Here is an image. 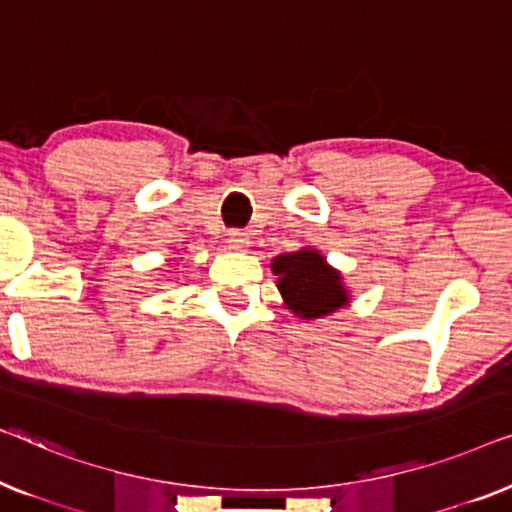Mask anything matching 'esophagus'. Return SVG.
Masks as SVG:
<instances>
[{
	"mask_svg": "<svg viewBox=\"0 0 512 512\" xmlns=\"http://www.w3.org/2000/svg\"><path fill=\"white\" fill-rule=\"evenodd\" d=\"M227 241L234 250H248L250 246V236L246 232H241V229H232V232L227 234Z\"/></svg>",
	"mask_w": 512,
	"mask_h": 512,
	"instance_id": "obj_1",
	"label": "esophagus"
}]
</instances>
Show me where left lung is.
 Segmentation results:
<instances>
[{"instance_id":"obj_1","label":"left lung","mask_w":512,"mask_h":512,"mask_svg":"<svg viewBox=\"0 0 512 512\" xmlns=\"http://www.w3.org/2000/svg\"><path fill=\"white\" fill-rule=\"evenodd\" d=\"M273 273L278 278V290L290 306V311L301 318L313 320L334 313L348 301L341 285V276L327 266L325 257L315 250H299L292 255L273 259Z\"/></svg>"}]
</instances>
